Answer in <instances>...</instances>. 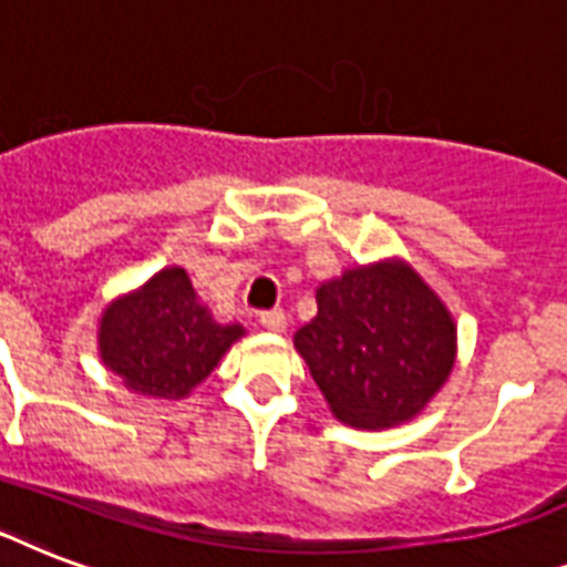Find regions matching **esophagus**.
<instances>
[{"label": "esophagus", "mask_w": 567, "mask_h": 567, "mask_svg": "<svg viewBox=\"0 0 567 567\" xmlns=\"http://www.w3.org/2000/svg\"><path fill=\"white\" fill-rule=\"evenodd\" d=\"M261 327H265L267 332H285V329H288V315H285L282 309L265 311V315H261Z\"/></svg>", "instance_id": "obj_1"}]
</instances>
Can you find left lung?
<instances>
[{
  "label": "left lung",
  "mask_w": 567,
  "mask_h": 567,
  "mask_svg": "<svg viewBox=\"0 0 567 567\" xmlns=\"http://www.w3.org/2000/svg\"><path fill=\"white\" fill-rule=\"evenodd\" d=\"M315 297L293 347L329 412L368 432L417 417L456 364V320L439 293L394 256L347 267Z\"/></svg>",
  "instance_id": "1"
}]
</instances>
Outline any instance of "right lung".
I'll return each instance as SVG.
<instances>
[{
    "label": "right lung",
    "instance_id": "add662e5",
    "mask_svg": "<svg viewBox=\"0 0 567 567\" xmlns=\"http://www.w3.org/2000/svg\"><path fill=\"white\" fill-rule=\"evenodd\" d=\"M240 323H220L196 297L185 267H164L102 309L100 359L132 394L182 400L220 364Z\"/></svg>",
    "mask_w": 567,
    "mask_h": 567
}]
</instances>
